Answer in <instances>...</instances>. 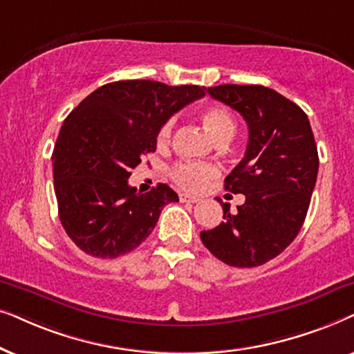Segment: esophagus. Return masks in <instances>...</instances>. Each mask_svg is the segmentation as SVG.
Masks as SVG:
<instances>
[{
  "mask_svg": "<svg viewBox=\"0 0 354 354\" xmlns=\"http://www.w3.org/2000/svg\"><path fill=\"white\" fill-rule=\"evenodd\" d=\"M180 201L181 202H192V204H194V202L199 201V197L191 196V194H180Z\"/></svg>",
  "mask_w": 354,
  "mask_h": 354,
  "instance_id": "esophagus-1",
  "label": "esophagus"
}]
</instances>
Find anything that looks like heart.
I'll return each instance as SVG.
<instances>
[{
    "instance_id": "1",
    "label": "heart",
    "mask_w": 354,
    "mask_h": 354,
    "mask_svg": "<svg viewBox=\"0 0 354 354\" xmlns=\"http://www.w3.org/2000/svg\"><path fill=\"white\" fill-rule=\"evenodd\" d=\"M201 122L204 129L215 142L218 140H228L234 134L236 124L234 118L230 113L228 108L223 105H209L201 111ZM173 131V120L165 121L162 128L158 131L157 140L160 145H167L171 138ZM216 174V168L210 165H199V163H178L173 168V178L178 185L186 187V189H199L205 185L207 181L212 180Z\"/></svg>"
}]
</instances>
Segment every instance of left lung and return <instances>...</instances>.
I'll use <instances>...</instances> for the list:
<instances>
[{
	"instance_id": "8db88e82",
	"label": "left lung",
	"mask_w": 354,
	"mask_h": 354,
	"mask_svg": "<svg viewBox=\"0 0 354 354\" xmlns=\"http://www.w3.org/2000/svg\"><path fill=\"white\" fill-rule=\"evenodd\" d=\"M207 92L244 118L249 140L225 180L226 191L246 201L234 214L221 202L225 220L201 232V239L228 266H262L283 252L304 223L319 169L313 129L308 115L273 88L223 84Z\"/></svg>"
}]
</instances>
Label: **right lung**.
<instances>
[{
  "instance_id": "right-lung-1",
  "label": "right lung",
  "mask_w": 354,
  "mask_h": 354,
  "mask_svg": "<svg viewBox=\"0 0 354 354\" xmlns=\"http://www.w3.org/2000/svg\"><path fill=\"white\" fill-rule=\"evenodd\" d=\"M205 87L118 81L98 87L66 118L53 150L55 194L64 232L88 256L115 259L145 241L163 207L178 202L167 185L140 194L131 169L155 152L165 121Z\"/></svg>"
}]
</instances>
